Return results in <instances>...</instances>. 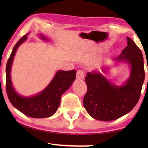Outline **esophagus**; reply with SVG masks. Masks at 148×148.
<instances>
[{
	"mask_svg": "<svg viewBox=\"0 0 148 148\" xmlns=\"http://www.w3.org/2000/svg\"><path fill=\"white\" fill-rule=\"evenodd\" d=\"M84 73L82 70H79L77 72L76 75V79L78 80H82L84 79Z\"/></svg>",
	"mask_w": 148,
	"mask_h": 148,
	"instance_id": "34e87169",
	"label": "esophagus"
}]
</instances>
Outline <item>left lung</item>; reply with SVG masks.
<instances>
[{
  "mask_svg": "<svg viewBox=\"0 0 148 148\" xmlns=\"http://www.w3.org/2000/svg\"><path fill=\"white\" fill-rule=\"evenodd\" d=\"M127 46L115 62H125L130 66V75L122 86H116L107 79L100 71L87 73L88 91L84 98V106L92 118L110 121L123 116L134 108L139 101L145 79L143 57L141 50L130 38ZM148 68V67H147ZM108 67L102 71L106 73Z\"/></svg>",
  "mask_w": 148,
  "mask_h": 148,
  "instance_id": "obj_1",
  "label": "left lung"
}]
</instances>
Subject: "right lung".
I'll return each instance as SVG.
<instances>
[{
	"label": "right lung",
	"mask_w": 148,
	"mask_h": 148,
	"mask_svg": "<svg viewBox=\"0 0 148 148\" xmlns=\"http://www.w3.org/2000/svg\"><path fill=\"white\" fill-rule=\"evenodd\" d=\"M27 33L23 36L14 46L6 66V90L11 104L26 116L32 118H48L53 115L59 107L61 96L71 86L75 79L76 71H56L51 82L42 92L32 96H23L16 92L11 82V71L14 56L19 46L27 39ZM42 40L48 39L40 34Z\"/></svg>",
	"instance_id": "1"
}]
</instances>
